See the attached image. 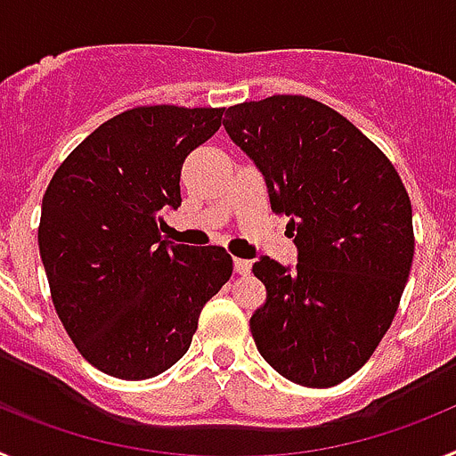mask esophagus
I'll use <instances>...</instances> for the list:
<instances>
[{"instance_id": "esophagus-1", "label": "esophagus", "mask_w": 456, "mask_h": 456, "mask_svg": "<svg viewBox=\"0 0 456 456\" xmlns=\"http://www.w3.org/2000/svg\"><path fill=\"white\" fill-rule=\"evenodd\" d=\"M232 267H235V273H240V276H247V273H251V260H244V257H235Z\"/></svg>"}]
</instances>
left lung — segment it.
Instances as JSON below:
<instances>
[{
  "instance_id": "left-lung-1",
  "label": "left lung",
  "mask_w": 456,
  "mask_h": 456,
  "mask_svg": "<svg viewBox=\"0 0 456 456\" xmlns=\"http://www.w3.org/2000/svg\"><path fill=\"white\" fill-rule=\"evenodd\" d=\"M224 120L289 219L297 267L260 257L267 299L257 352L285 379L331 388L368 363L393 324L413 263V216L388 157L336 109L305 95L228 107Z\"/></svg>"
}]
</instances>
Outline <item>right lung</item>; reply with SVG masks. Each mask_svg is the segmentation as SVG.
<instances>
[{"mask_svg":"<svg viewBox=\"0 0 456 456\" xmlns=\"http://www.w3.org/2000/svg\"><path fill=\"white\" fill-rule=\"evenodd\" d=\"M224 109L152 104L109 118L52 175L38 248L52 304L93 368L125 381L187 354L203 305L231 278L221 247L159 235L178 209L180 171L221 127Z\"/></svg>","mask_w":456,"mask_h":456,"instance_id":"obj_1","label":"right lung"}]
</instances>
